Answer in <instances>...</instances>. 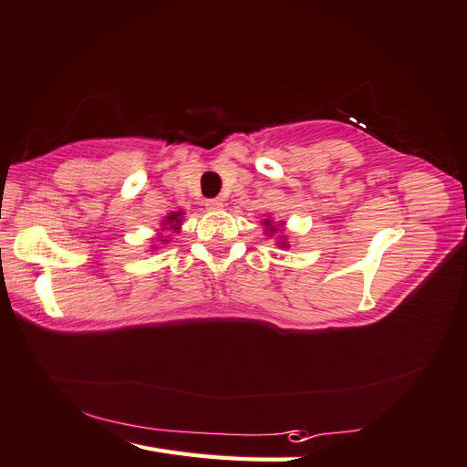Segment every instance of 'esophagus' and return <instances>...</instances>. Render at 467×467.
Masks as SVG:
<instances>
[{"instance_id":"obj_1","label":"esophagus","mask_w":467,"mask_h":467,"mask_svg":"<svg viewBox=\"0 0 467 467\" xmlns=\"http://www.w3.org/2000/svg\"><path fill=\"white\" fill-rule=\"evenodd\" d=\"M223 200L220 198H212V200H206V208L208 210H212V212H216V210H223Z\"/></svg>"}]
</instances>
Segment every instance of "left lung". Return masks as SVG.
I'll return each mask as SVG.
<instances>
[{"label":"left lung","instance_id":"8db88e82","mask_svg":"<svg viewBox=\"0 0 467 467\" xmlns=\"http://www.w3.org/2000/svg\"><path fill=\"white\" fill-rule=\"evenodd\" d=\"M265 226H269V233H275V228H271V223H269V220L265 223Z\"/></svg>","mask_w":467,"mask_h":467}]
</instances>
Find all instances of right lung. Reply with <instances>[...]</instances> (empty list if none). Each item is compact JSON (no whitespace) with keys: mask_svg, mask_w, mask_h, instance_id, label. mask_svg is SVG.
Wrapping results in <instances>:
<instances>
[{"mask_svg":"<svg viewBox=\"0 0 467 467\" xmlns=\"http://www.w3.org/2000/svg\"><path fill=\"white\" fill-rule=\"evenodd\" d=\"M167 224H169V228H177L182 224V212H177V214H171V216H167Z\"/></svg>","mask_w":467,"mask_h":467,"instance_id":"add662e5","label":"right lung"}]
</instances>
